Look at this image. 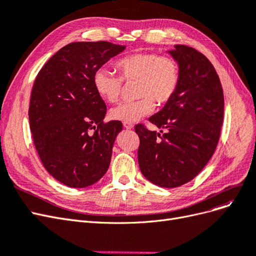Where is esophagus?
<instances>
[{
	"instance_id": "esophagus-1",
	"label": "esophagus",
	"mask_w": 256,
	"mask_h": 256,
	"mask_svg": "<svg viewBox=\"0 0 256 256\" xmlns=\"http://www.w3.org/2000/svg\"><path fill=\"white\" fill-rule=\"evenodd\" d=\"M122 125H124V127H125L126 129H131V128L134 127L132 124H131V122H124Z\"/></svg>"
}]
</instances>
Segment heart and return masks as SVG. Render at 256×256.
Returning <instances> with one entry per match:
<instances>
[{"label": "heart", "mask_w": 256, "mask_h": 256, "mask_svg": "<svg viewBox=\"0 0 256 256\" xmlns=\"http://www.w3.org/2000/svg\"><path fill=\"white\" fill-rule=\"evenodd\" d=\"M118 76L106 68H98L92 76L97 94L109 104L120 100L122 82L136 81L134 102H124L111 111L116 120L134 122L152 113L154 104L159 106L172 100L180 86V72L177 62L154 52L132 53L116 60Z\"/></svg>", "instance_id": "b5f03b06"}]
</instances>
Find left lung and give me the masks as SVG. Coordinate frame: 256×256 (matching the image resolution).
<instances>
[{
    "mask_svg": "<svg viewBox=\"0 0 256 256\" xmlns=\"http://www.w3.org/2000/svg\"><path fill=\"white\" fill-rule=\"evenodd\" d=\"M168 52L180 66V86L171 102L148 118L162 134L143 124L134 131L140 138L138 166L146 180L176 188L192 180L212 157L221 134L224 97L219 76L203 53L184 44H175Z\"/></svg>",
    "mask_w": 256,
    "mask_h": 256,
    "instance_id": "left-lung-1",
    "label": "left lung"
}]
</instances>
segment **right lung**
I'll return each mask as SVG.
<instances>
[{
	"mask_svg": "<svg viewBox=\"0 0 256 256\" xmlns=\"http://www.w3.org/2000/svg\"><path fill=\"white\" fill-rule=\"evenodd\" d=\"M124 49L108 42H72L36 76L28 108L35 148L48 173L68 187H88L109 168L122 124L104 120L106 106L92 76Z\"/></svg>",
	"mask_w": 256,
	"mask_h": 256,
	"instance_id": "obj_1",
	"label": "right lung"
}]
</instances>
